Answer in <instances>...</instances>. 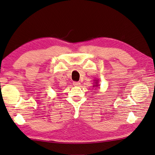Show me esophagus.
I'll return each instance as SVG.
<instances>
[{
	"mask_svg": "<svg viewBox=\"0 0 155 155\" xmlns=\"http://www.w3.org/2000/svg\"><path fill=\"white\" fill-rule=\"evenodd\" d=\"M73 85L76 86V87L79 86V85H80V83L78 82V81H74L73 82Z\"/></svg>",
	"mask_w": 155,
	"mask_h": 155,
	"instance_id": "esophagus-1",
	"label": "esophagus"
}]
</instances>
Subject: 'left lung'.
Segmentation results:
<instances>
[{"mask_svg": "<svg viewBox=\"0 0 155 155\" xmlns=\"http://www.w3.org/2000/svg\"><path fill=\"white\" fill-rule=\"evenodd\" d=\"M95 87H97V85H95Z\"/></svg>", "mask_w": 155, "mask_h": 155, "instance_id": "8db88e82", "label": "left lung"}]
</instances>
